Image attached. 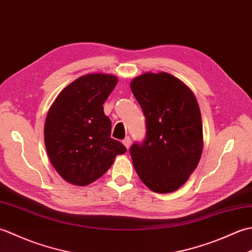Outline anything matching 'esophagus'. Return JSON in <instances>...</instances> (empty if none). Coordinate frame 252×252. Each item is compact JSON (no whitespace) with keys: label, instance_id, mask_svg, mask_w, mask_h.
Masks as SVG:
<instances>
[{"label":"esophagus","instance_id":"1","mask_svg":"<svg viewBox=\"0 0 252 252\" xmlns=\"http://www.w3.org/2000/svg\"><path fill=\"white\" fill-rule=\"evenodd\" d=\"M122 143H123V145L126 147V149H129L130 146H131V138L129 136H126L125 140L122 141Z\"/></svg>","mask_w":252,"mask_h":252}]
</instances>
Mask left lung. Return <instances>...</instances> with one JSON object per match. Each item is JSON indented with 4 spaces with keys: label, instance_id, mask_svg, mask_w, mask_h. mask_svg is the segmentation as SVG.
<instances>
[{
    "label": "left lung",
    "instance_id": "obj_1",
    "mask_svg": "<svg viewBox=\"0 0 252 252\" xmlns=\"http://www.w3.org/2000/svg\"><path fill=\"white\" fill-rule=\"evenodd\" d=\"M131 90L146 120V136L130 148L137 175L148 189L171 192L194 172L202 153V122L194 93L167 72L141 74Z\"/></svg>",
    "mask_w": 252,
    "mask_h": 252
}]
</instances>
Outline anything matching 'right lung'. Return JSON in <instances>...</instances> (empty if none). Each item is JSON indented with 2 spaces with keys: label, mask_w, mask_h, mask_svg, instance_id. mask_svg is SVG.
Segmentation results:
<instances>
[{
  "label": "right lung",
  "mask_w": 252,
  "mask_h": 252,
  "mask_svg": "<svg viewBox=\"0 0 252 252\" xmlns=\"http://www.w3.org/2000/svg\"><path fill=\"white\" fill-rule=\"evenodd\" d=\"M117 82L112 74H85L67 85L47 112L46 152L53 167L69 183H93L117 155L126 152L122 143L110 137L111 121L103 107Z\"/></svg>",
  "instance_id": "right-lung-1"
}]
</instances>
